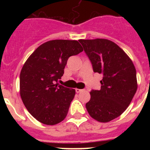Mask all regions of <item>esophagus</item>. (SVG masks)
I'll use <instances>...</instances> for the list:
<instances>
[{
    "label": "esophagus",
    "instance_id": "1",
    "mask_svg": "<svg viewBox=\"0 0 150 150\" xmlns=\"http://www.w3.org/2000/svg\"><path fill=\"white\" fill-rule=\"evenodd\" d=\"M83 91V89H79V88H76V93H79V92H81Z\"/></svg>",
    "mask_w": 150,
    "mask_h": 150
}]
</instances>
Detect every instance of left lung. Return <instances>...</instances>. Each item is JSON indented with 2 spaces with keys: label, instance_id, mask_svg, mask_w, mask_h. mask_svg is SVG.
<instances>
[{
  "label": "left lung",
  "instance_id": "1",
  "mask_svg": "<svg viewBox=\"0 0 150 150\" xmlns=\"http://www.w3.org/2000/svg\"><path fill=\"white\" fill-rule=\"evenodd\" d=\"M93 71L103 74L100 90H91L86 107L97 121L114 120L129 106L137 88L136 69L120 46L107 39L79 40Z\"/></svg>",
  "mask_w": 150,
  "mask_h": 150
}]
</instances>
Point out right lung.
I'll return each instance as SVG.
<instances>
[{"instance_id": "obj_1", "label": "right lung", "mask_w": 150, "mask_h": 150, "mask_svg": "<svg viewBox=\"0 0 150 150\" xmlns=\"http://www.w3.org/2000/svg\"><path fill=\"white\" fill-rule=\"evenodd\" d=\"M77 40H53L36 49L20 73V95L24 105L38 121L48 125L64 120L75 89L57 83L67 59L83 52Z\"/></svg>"}]
</instances>
